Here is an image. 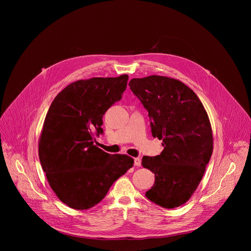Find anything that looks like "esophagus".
<instances>
[{
    "label": "esophagus",
    "mask_w": 251,
    "mask_h": 251,
    "mask_svg": "<svg viewBox=\"0 0 251 251\" xmlns=\"http://www.w3.org/2000/svg\"><path fill=\"white\" fill-rule=\"evenodd\" d=\"M134 165L137 166V167H140L141 166V159L140 158H135L134 159Z\"/></svg>",
    "instance_id": "1"
}]
</instances>
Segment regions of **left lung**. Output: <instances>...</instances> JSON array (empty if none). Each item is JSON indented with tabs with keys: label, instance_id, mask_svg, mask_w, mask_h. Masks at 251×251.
<instances>
[{
	"label": "left lung",
	"instance_id": "obj_1",
	"mask_svg": "<svg viewBox=\"0 0 251 251\" xmlns=\"http://www.w3.org/2000/svg\"><path fill=\"white\" fill-rule=\"evenodd\" d=\"M129 86L149 112L153 137L163 140L160 155L142 159L155 174L146 197L166 208L180 206L194 195L212 154L208 115L197 94L177 79L150 75L131 79Z\"/></svg>",
	"mask_w": 251,
	"mask_h": 251
}]
</instances>
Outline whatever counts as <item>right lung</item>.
<instances>
[{
	"instance_id": "1",
	"label": "right lung",
	"mask_w": 251,
	"mask_h": 251,
	"mask_svg": "<svg viewBox=\"0 0 251 251\" xmlns=\"http://www.w3.org/2000/svg\"><path fill=\"white\" fill-rule=\"evenodd\" d=\"M128 75L92 77L68 84L51 102L39 140L48 182L67 206L88 209L101 201L118 177L133 167L127 155L94 145L105 112L121 99Z\"/></svg>"
}]
</instances>
